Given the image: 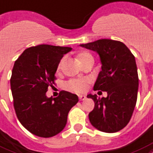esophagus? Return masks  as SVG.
I'll use <instances>...</instances> for the list:
<instances>
[{
	"mask_svg": "<svg viewBox=\"0 0 153 153\" xmlns=\"http://www.w3.org/2000/svg\"><path fill=\"white\" fill-rule=\"evenodd\" d=\"M86 96L85 95H79V100H81V101H82V100H86Z\"/></svg>",
	"mask_w": 153,
	"mask_h": 153,
	"instance_id": "34e87169",
	"label": "esophagus"
}]
</instances>
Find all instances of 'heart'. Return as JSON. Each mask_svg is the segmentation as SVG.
Listing matches in <instances>:
<instances>
[{
  "mask_svg": "<svg viewBox=\"0 0 153 153\" xmlns=\"http://www.w3.org/2000/svg\"><path fill=\"white\" fill-rule=\"evenodd\" d=\"M89 57H91V55L89 53H87V52H83V53H81L79 55V59L80 60L81 62L84 61L85 59ZM64 61H65V58H62L61 59V61L58 64V68H61L62 65L63 64ZM90 82L89 79H71L70 81L67 82L66 83V87L68 88L70 91H75V92H82L86 91L87 87V85Z\"/></svg>",
  "mask_w": 153,
  "mask_h": 153,
  "instance_id": "heart-1",
  "label": "heart"
}]
</instances>
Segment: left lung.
I'll list each match as a JSON object with an SVG mask.
<instances>
[{
	"instance_id": "1",
	"label": "left lung",
	"mask_w": 153,
	"mask_h": 153,
	"mask_svg": "<svg viewBox=\"0 0 153 153\" xmlns=\"http://www.w3.org/2000/svg\"><path fill=\"white\" fill-rule=\"evenodd\" d=\"M80 45L100 55L102 70L94 90L108 93L106 98L87 95L95 102V108L89 113L90 122L103 132L120 131L131 120L137 100L139 78L135 57L119 41L100 39Z\"/></svg>"
}]
</instances>
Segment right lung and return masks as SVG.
I'll list each match as a JSON object with an SVG mask.
<instances>
[{
	"instance_id": "right-lung-1",
	"label": "right lung",
	"mask_w": 153,
	"mask_h": 153,
	"mask_svg": "<svg viewBox=\"0 0 153 153\" xmlns=\"http://www.w3.org/2000/svg\"><path fill=\"white\" fill-rule=\"evenodd\" d=\"M71 47L38 45L26 49L15 61L10 86L20 123L37 136L49 138L61 132L67 115L77 102L76 95L62 91L57 98L45 95L54 84L55 73Z\"/></svg>"
}]
</instances>
